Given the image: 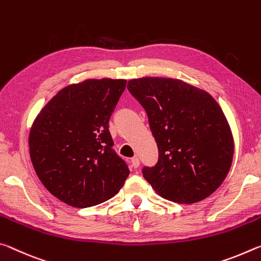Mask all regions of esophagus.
<instances>
[{
	"label": "esophagus",
	"instance_id": "esophagus-1",
	"mask_svg": "<svg viewBox=\"0 0 261 261\" xmlns=\"http://www.w3.org/2000/svg\"><path fill=\"white\" fill-rule=\"evenodd\" d=\"M130 164H132V166H133L134 169H136V168H139V165H140V160H139V157H136V156H134L133 159L130 160Z\"/></svg>",
	"mask_w": 261,
	"mask_h": 261
}]
</instances>
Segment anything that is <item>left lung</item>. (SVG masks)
I'll use <instances>...</instances> for the list:
<instances>
[{
  "label": "left lung",
  "instance_id": "left-lung-1",
  "mask_svg": "<svg viewBox=\"0 0 261 261\" xmlns=\"http://www.w3.org/2000/svg\"><path fill=\"white\" fill-rule=\"evenodd\" d=\"M127 89L148 114L159 162L143 177L162 198L195 203L208 198L228 176L233 136L212 95L170 77L128 81Z\"/></svg>",
  "mask_w": 261,
  "mask_h": 261
}]
</instances>
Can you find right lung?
Returning <instances> with one entry per match:
<instances>
[{"mask_svg": "<svg viewBox=\"0 0 261 261\" xmlns=\"http://www.w3.org/2000/svg\"><path fill=\"white\" fill-rule=\"evenodd\" d=\"M126 80L90 79L67 85L41 109L30 129V157L38 178L71 207L99 204L129 174L113 150L111 115Z\"/></svg>", "mask_w": 261, "mask_h": 261, "instance_id": "obj_1", "label": "right lung"}]
</instances>
